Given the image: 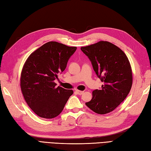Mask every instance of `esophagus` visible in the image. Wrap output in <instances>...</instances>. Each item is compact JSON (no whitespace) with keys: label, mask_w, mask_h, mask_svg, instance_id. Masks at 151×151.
<instances>
[{"label":"esophagus","mask_w":151,"mask_h":151,"mask_svg":"<svg viewBox=\"0 0 151 151\" xmlns=\"http://www.w3.org/2000/svg\"><path fill=\"white\" fill-rule=\"evenodd\" d=\"M76 92L77 93H78V94H79V95H81V94H83V93H84V92H83V91H81V90H76Z\"/></svg>","instance_id":"obj_1"}]
</instances>
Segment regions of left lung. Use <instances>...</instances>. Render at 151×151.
<instances>
[{"mask_svg":"<svg viewBox=\"0 0 151 151\" xmlns=\"http://www.w3.org/2000/svg\"><path fill=\"white\" fill-rule=\"evenodd\" d=\"M81 50L88 57L96 73L103 83L101 90L92 92L86 105L99 114L113 111L129 94L132 85V73L129 59L112 43L101 41Z\"/></svg>","mask_w":151,"mask_h":151,"instance_id":"obj_1","label":"left lung"}]
</instances>
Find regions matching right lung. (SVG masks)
I'll list each match as a JSON object with an SVG mask.
<instances>
[{
    "instance_id": "right-lung-1",
    "label": "right lung",
    "mask_w": 151,
    "mask_h": 151,
    "mask_svg": "<svg viewBox=\"0 0 151 151\" xmlns=\"http://www.w3.org/2000/svg\"><path fill=\"white\" fill-rule=\"evenodd\" d=\"M76 49L50 41L32 52L24 63L20 78L21 92L30 109L41 118L58 116L73 94L72 90L56 87L54 81Z\"/></svg>"
}]
</instances>
